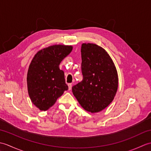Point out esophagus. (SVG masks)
<instances>
[{
	"label": "esophagus",
	"mask_w": 151,
	"mask_h": 151,
	"mask_svg": "<svg viewBox=\"0 0 151 151\" xmlns=\"http://www.w3.org/2000/svg\"><path fill=\"white\" fill-rule=\"evenodd\" d=\"M68 86H69V90H70L72 88V84H68Z\"/></svg>",
	"instance_id": "1"
}]
</instances>
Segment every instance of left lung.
<instances>
[{
	"mask_svg": "<svg viewBox=\"0 0 151 151\" xmlns=\"http://www.w3.org/2000/svg\"><path fill=\"white\" fill-rule=\"evenodd\" d=\"M82 81L72 87L74 96L86 111L96 113L114 100L118 76L113 61L104 49L93 43L81 47Z\"/></svg>",
	"mask_w": 151,
	"mask_h": 151,
	"instance_id": "8db88e82",
	"label": "left lung"
}]
</instances>
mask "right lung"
<instances>
[{
	"mask_svg": "<svg viewBox=\"0 0 151 151\" xmlns=\"http://www.w3.org/2000/svg\"><path fill=\"white\" fill-rule=\"evenodd\" d=\"M72 49L60 45L50 46L38 51L32 60L27 74L28 91L32 102L40 110H49L68 89L59 65Z\"/></svg>",
	"mask_w": 151,
	"mask_h": 151,
	"instance_id": "right-lung-1",
	"label": "right lung"
}]
</instances>
